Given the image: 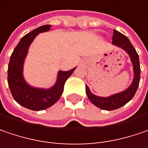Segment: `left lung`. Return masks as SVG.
Here are the masks:
<instances>
[{"instance_id": "left-lung-1", "label": "left lung", "mask_w": 148, "mask_h": 148, "mask_svg": "<svg viewBox=\"0 0 148 148\" xmlns=\"http://www.w3.org/2000/svg\"><path fill=\"white\" fill-rule=\"evenodd\" d=\"M112 44L124 49L129 54V56L131 58V61L133 64L134 79L132 80V84L126 90L110 95L109 97H100V96L95 95L90 92L89 87L87 85L85 86L86 95L89 100L91 101V103H93L95 106L102 110H113L120 108L123 106L124 105H126L127 102H129L133 98L139 85L140 74H141L138 54L134 47L132 46V44L131 43V42L126 36L118 31L114 30L113 37H112Z\"/></svg>"}]
</instances>
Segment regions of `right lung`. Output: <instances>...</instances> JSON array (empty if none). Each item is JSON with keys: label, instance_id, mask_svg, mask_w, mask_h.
<instances>
[{"label": "right lung", "instance_id": "add662e5", "mask_svg": "<svg viewBox=\"0 0 148 148\" xmlns=\"http://www.w3.org/2000/svg\"><path fill=\"white\" fill-rule=\"evenodd\" d=\"M50 27L51 25H43L26 34L14 49L8 65L7 81L14 100L23 107L32 110H42L55 104L63 94L67 79L76 69L58 71L55 84L48 90L32 87L25 81L22 71L28 48L37 35L49 31Z\"/></svg>", "mask_w": 148, "mask_h": 148}]
</instances>
